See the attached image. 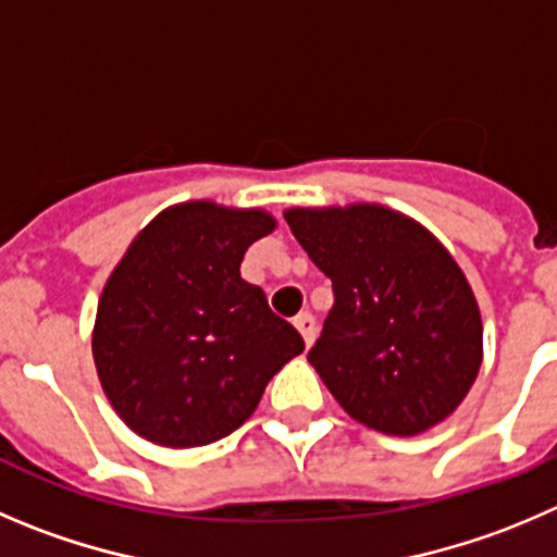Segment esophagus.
<instances>
[{"label": "esophagus", "mask_w": 557, "mask_h": 557, "mask_svg": "<svg viewBox=\"0 0 557 557\" xmlns=\"http://www.w3.org/2000/svg\"><path fill=\"white\" fill-rule=\"evenodd\" d=\"M293 325L298 327V333H300V336H304L306 347H311V344H314V338H317V322H314V317H311L309 311H304V314L295 317Z\"/></svg>", "instance_id": "34e87169"}]
</instances>
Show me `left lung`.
Wrapping results in <instances>:
<instances>
[{
	"label": "left lung",
	"instance_id": "left-lung-1",
	"mask_svg": "<svg viewBox=\"0 0 557 557\" xmlns=\"http://www.w3.org/2000/svg\"><path fill=\"white\" fill-rule=\"evenodd\" d=\"M333 309L309 363L344 412L412 437L465 401L484 358L473 287L432 232L377 202L284 210Z\"/></svg>",
	"mask_w": 557,
	"mask_h": 557
}]
</instances>
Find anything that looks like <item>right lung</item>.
I'll list each match as a JSON object with an SVG mask.
<instances>
[{
  "label": "right lung",
  "instance_id": "1",
  "mask_svg": "<svg viewBox=\"0 0 557 557\" xmlns=\"http://www.w3.org/2000/svg\"><path fill=\"white\" fill-rule=\"evenodd\" d=\"M275 230L262 208L190 199L161 210L106 278L92 358L106 399L166 448L221 441L251 418L304 338L240 278L243 253Z\"/></svg>",
  "mask_w": 557,
  "mask_h": 557
}]
</instances>
